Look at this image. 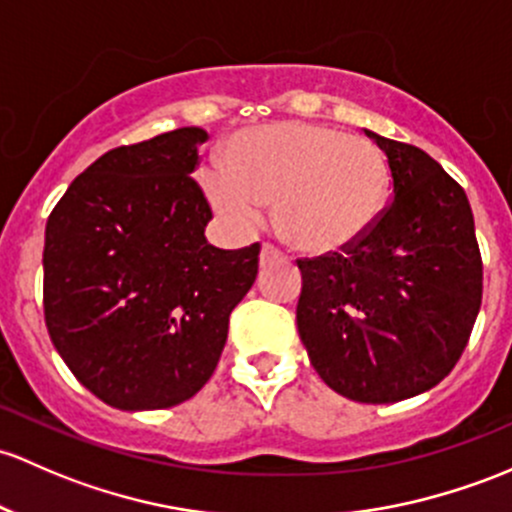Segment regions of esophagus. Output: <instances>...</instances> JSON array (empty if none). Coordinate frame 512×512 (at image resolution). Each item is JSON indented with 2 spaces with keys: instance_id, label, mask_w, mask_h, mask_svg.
I'll return each mask as SVG.
<instances>
[{
  "instance_id": "esophagus-1",
  "label": "esophagus",
  "mask_w": 512,
  "mask_h": 512,
  "mask_svg": "<svg viewBox=\"0 0 512 512\" xmlns=\"http://www.w3.org/2000/svg\"><path fill=\"white\" fill-rule=\"evenodd\" d=\"M279 255H282V252H279L277 247L270 245V242H265V245H262V250H260V265H267V262L277 260Z\"/></svg>"
}]
</instances>
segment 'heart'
Listing matches in <instances>:
<instances>
[{
	"mask_svg": "<svg viewBox=\"0 0 512 512\" xmlns=\"http://www.w3.org/2000/svg\"><path fill=\"white\" fill-rule=\"evenodd\" d=\"M198 186L225 225L250 230L274 203L279 235L328 255L368 235L390 201V164L365 137L311 122H272L230 134L223 166L203 164Z\"/></svg>",
	"mask_w": 512,
	"mask_h": 512,
	"instance_id": "1",
	"label": "heart"
}]
</instances>
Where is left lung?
Here are the masks:
<instances>
[{
	"mask_svg": "<svg viewBox=\"0 0 512 512\" xmlns=\"http://www.w3.org/2000/svg\"><path fill=\"white\" fill-rule=\"evenodd\" d=\"M365 134L390 164L392 203L355 245L297 260V326L331 390L387 405L451 373L481 309L483 262L464 188L422 149Z\"/></svg>",
	"mask_w": 512,
	"mask_h": 512,
	"instance_id": "left-lung-1",
	"label": "left lung"
}]
</instances>
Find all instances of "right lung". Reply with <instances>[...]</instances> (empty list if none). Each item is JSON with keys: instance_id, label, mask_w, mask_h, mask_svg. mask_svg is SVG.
I'll return each mask as SVG.
<instances>
[{"instance_id": "right-lung-1", "label": "right lung", "mask_w": 512, "mask_h": 512, "mask_svg": "<svg viewBox=\"0 0 512 512\" xmlns=\"http://www.w3.org/2000/svg\"><path fill=\"white\" fill-rule=\"evenodd\" d=\"M201 127L110 149L68 186L46 223L43 314L71 373L105 405L166 410L218 365L260 242L220 250L191 179Z\"/></svg>"}]
</instances>
